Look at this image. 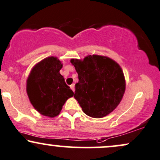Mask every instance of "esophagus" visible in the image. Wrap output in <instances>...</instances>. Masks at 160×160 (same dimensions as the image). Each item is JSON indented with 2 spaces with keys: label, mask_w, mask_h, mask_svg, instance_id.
I'll list each match as a JSON object with an SVG mask.
<instances>
[{
  "label": "esophagus",
  "mask_w": 160,
  "mask_h": 160,
  "mask_svg": "<svg viewBox=\"0 0 160 160\" xmlns=\"http://www.w3.org/2000/svg\"><path fill=\"white\" fill-rule=\"evenodd\" d=\"M70 87L72 89V91L74 92V84H72V85L70 86Z\"/></svg>",
  "instance_id": "34e87169"
}]
</instances>
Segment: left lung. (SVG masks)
<instances>
[{"mask_svg":"<svg viewBox=\"0 0 160 160\" xmlns=\"http://www.w3.org/2000/svg\"><path fill=\"white\" fill-rule=\"evenodd\" d=\"M79 81L75 84L74 98L83 112L92 118L104 117L116 108L125 91L122 68L106 57L89 55L83 60L72 59Z\"/></svg>","mask_w":160,"mask_h":160,"instance_id":"left-lung-1","label":"left lung"}]
</instances>
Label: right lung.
Here are the masks:
<instances>
[{
  "label": "right lung",
  "mask_w": 160,
  "mask_h": 160,
  "mask_svg": "<svg viewBox=\"0 0 160 160\" xmlns=\"http://www.w3.org/2000/svg\"><path fill=\"white\" fill-rule=\"evenodd\" d=\"M62 68L57 57H48L34 66L27 80L30 103L40 114L51 118L58 115L65 101L74 95L59 73Z\"/></svg>",
  "instance_id": "add662e5"
}]
</instances>
